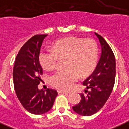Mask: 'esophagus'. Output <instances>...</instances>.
<instances>
[{"label":"esophagus","instance_id":"1","mask_svg":"<svg viewBox=\"0 0 129 129\" xmlns=\"http://www.w3.org/2000/svg\"><path fill=\"white\" fill-rule=\"evenodd\" d=\"M58 93H65V94H67V93H69V92H68V91H60V90H59V91H58Z\"/></svg>","mask_w":129,"mask_h":129}]
</instances>
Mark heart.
<instances>
[{"instance_id": "heart-1", "label": "heart", "mask_w": 129, "mask_h": 129, "mask_svg": "<svg viewBox=\"0 0 129 129\" xmlns=\"http://www.w3.org/2000/svg\"><path fill=\"white\" fill-rule=\"evenodd\" d=\"M58 58L64 59V68L53 74L51 84L55 88L68 90L82 77L91 74L98 60V47L92 39L70 36L55 41L52 50H41L39 60L43 69L52 71L55 69Z\"/></svg>"}]
</instances>
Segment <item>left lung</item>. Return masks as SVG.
I'll list each match as a JSON object with an SVG mask.
<instances>
[{"label": "left lung", "mask_w": 129, "mask_h": 129, "mask_svg": "<svg viewBox=\"0 0 129 129\" xmlns=\"http://www.w3.org/2000/svg\"><path fill=\"white\" fill-rule=\"evenodd\" d=\"M101 45L102 53L95 71L83 82L86 86L87 95L81 93L79 104L72 107L78 114L91 116L96 113L105 105L112 92L116 73V63L113 52L103 37L97 33Z\"/></svg>", "instance_id": "8db88e82"}]
</instances>
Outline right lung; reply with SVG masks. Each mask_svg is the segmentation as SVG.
<instances>
[{
	"label": "right lung",
	"instance_id": "1",
	"mask_svg": "<svg viewBox=\"0 0 129 129\" xmlns=\"http://www.w3.org/2000/svg\"><path fill=\"white\" fill-rule=\"evenodd\" d=\"M47 35H36L20 49L13 69L14 89L19 101L28 112L43 114L53 107L58 93L55 90H39L43 70L39 54L43 39Z\"/></svg>",
	"mask_w": 129,
	"mask_h": 129
}]
</instances>
